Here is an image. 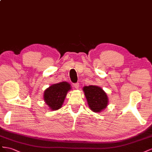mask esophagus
I'll return each instance as SVG.
<instances>
[{
    "mask_svg": "<svg viewBox=\"0 0 152 152\" xmlns=\"http://www.w3.org/2000/svg\"><path fill=\"white\" fill-rule=\"evenodd\" d=\"M74 86H75V87L76 88H79V86H80V84H79V83H74Z\"/></svg>",
    "mask_w": 152,
    "mask_h": 152,
    "instance_id": "esophagus-1",
    "label": "esophagus"
}]
</instances>
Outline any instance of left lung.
<instances>
[{"instance_id": "8db88e82", "label": "left lung", "mask_w": 152, "mask_h": 152, "mask_svg": "<svg viewBox=\"0 0 152 152\" xmlns=\"http://www.w3.org/2000/svg\"><path fill=\"white\" fill-rule=\"evenodd\" d=\"M83 92L90 110L99 113L107 107L108 98L106 92L97 86H85Z\"/></svg>"}]
</instances>
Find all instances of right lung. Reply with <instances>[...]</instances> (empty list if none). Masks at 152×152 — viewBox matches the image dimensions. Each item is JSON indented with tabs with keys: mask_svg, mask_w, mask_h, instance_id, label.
Listing matches in <instances>:
<instances>
[{
	"mask_svg": "<svg viewBox=\"0 0 152 152\" xmlns=\"http://www.w3.org/2000/svg\"><path fill=\"white\" fill-rule=\"evenodd\" d=\"M71 89V85L66 81L52 85L45 91V102L50 110H57L62 107L68 91Z\"/></svg>",
	"mask_w": 152,
	"mask_h": 152,
	"instance_id": "obj_1",
	"label": "right lung"
}]
</instances>
